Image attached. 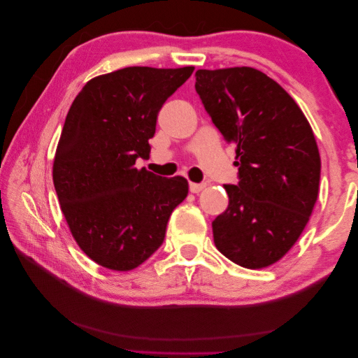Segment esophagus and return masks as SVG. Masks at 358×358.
<instances>
[{"instance_id":"34e87169","label":"esophagus","mask_w":358,"mask_h":358,"mask_svg":"<svg viewBox=\"0 0 358 358\" xmlns=\"http://www.w3.org/2000/svg\"><path fill=\"white\" fill-rule=\"evenodd\" d=\"M206 188V183L204 182H201V183H194V182H191L189 183V191L192 192V194H197V192H200L201 189H204Z\"/></svg>"}]
</instances>
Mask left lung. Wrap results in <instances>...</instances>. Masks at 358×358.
Returning a JSON list of instances; mask_svg holds the SVG:
<instances>
[{"instance_id":"1","label":"left lung","mask_w":358,"mask_h":358,"mask_svg":"<svg viewBox=\"0 0 358 358\" xmlns=\"http://www.w3.org/2000/svg\"><path fill=\"white\" fill-rule=\"evenodd\" d=\"M196 91L227 143L236 146V185L212 222L218 251L263 268L297 242L318 197L321 159L308 119L289 94L251 67L197 70Z\"/></svg>"}]
</instances>
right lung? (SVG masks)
Returning a JSON list of instances; mask_svg holds the SVG:
<instances>
[{
	"label": "right lung",
	"mask_w": 358,
	"mask_h": 358,
	"mask_svg": "<svg viewBox=\"0 0 358 358\" xmlns=\"http://www.w3.org/2000/svg\"><path fill=\"white\" fill-rule=\"evenodd\" d=\"M194 67H127L86 83L76 96L53 161V185L73 237L96 264L127 272L166 239L185 178H162L148 158L158 112Z\"/></svg>",
	"instance_id": "right-lung-1"
}]
</instances>
